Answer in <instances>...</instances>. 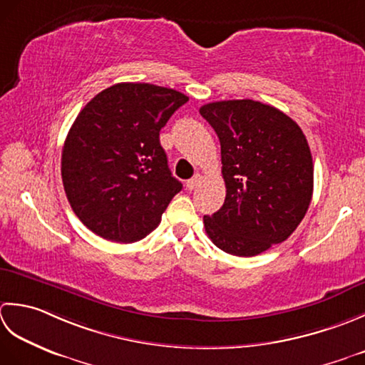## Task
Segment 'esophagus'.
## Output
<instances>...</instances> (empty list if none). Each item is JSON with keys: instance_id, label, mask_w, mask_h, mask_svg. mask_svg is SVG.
<instances>
[{"instance_id": "esophagus-1", "label": "esophagus", "mask_w": 365, "mask_h": 365, "mask_svg": "<svg viewBox=\"0 0 365 365\" xmlns=\"http://www.w3.org/2000/svg\"><path fill=\"white\" fill-rule=\"evenodd\" d=\"M202 180H203V176L200 175V173H197L195 176L190 178V180H189L187 182H185V185H187V189H189V190H193V189H197V187H198V184L202 182Z\"/></svg>"}]
</instances>
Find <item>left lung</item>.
Listing matches in <instances>:
<instances>
[{"mask_svg": "<svg viewBox=\"0 0 365 365\" xmlns=\"http://www.w3.org/2000/svg\"><path fill=\"white\" fill-rule=\"evenodd\" d=\"M200 115L219 137L227 187L224 206L203 217L207 236L236 257L288 240L314 192V162L299 125L252 99L206 103Z\"/></svg>", "mask_w": 365, "mask_h": 365, "instance_id": "obj_1", "label": "left lung"}]
</instances>
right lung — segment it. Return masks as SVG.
Wrapping results in <instances>:
<instances>
[{"mask_svg":"<svg viewBox=\"0 0 365 365\" xmlns=\"http://www.w3.org/2000/svg\"><path fill=\"white\" fill-rule=\"evenodd\" d=\"M189 101L172 88L116 83L80 111L66 137L61 176L71 207L103 240H143L182 184L172 176L159 132Z\"/></svg>","mask_w":365,"mask_h":365,"instance_id":"add662e5","label":"right lung"}]
</instances>
